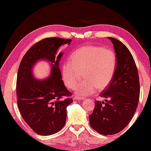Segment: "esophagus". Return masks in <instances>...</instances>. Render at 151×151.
Here are the masks:
<instances>
[{
    "mask_svg": "<svg viewBox=\"0 0 151 151\" xmlns=\"http://www.w3.org/2000/svg\"><path fill=\"white\" fill-rule=\"evenodd\" d=\"M85 98L83 97H80V96H74L73 100H84Z\"/></svg>",
    "mask_w": 151,
    "mask_h": 151,
    "instance_id": "1",
    "label": "esophagus"
}]
</instances>
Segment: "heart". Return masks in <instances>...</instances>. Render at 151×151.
Masks as SVG:
<instances>
[{
	"label": "heart",
	"mask_w": 151,
	"mask_h": 151,
	"mask_svg": "<svg viewBox=\"0 0 151 151\" xmlns=\"http://www.w3.org/2000/svg\"><path fill=\"white\" fill-rule=\"evenodd\" d=\"M116 67V55L112 49L86 45L73 51L70 61L63 64L61 75L67 87L74 89L82 73L84 79L77 86L76 93L88 96L109 86Z\"/></svg>",
	"instance_id": "1"
}]
</instances>
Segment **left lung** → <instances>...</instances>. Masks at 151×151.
Instances as JSON below:
<instances>
[{
	"label": "left lung",
	"instance_id": "1",
	"mask_svg": "<svg viewBox=\"0 0 151 151\" xmlns=\"http://www.w3.org/2000/svg\"><path fill=\"white\" fill-rule=\"evenodd\" d=\"M108 38L116 55V70L108 89L100 93L108 100L96 101L93 112L89 116L93 129L106 136L116 134L127 127L137 110L140 96L138 73L131 53L119 40Z\"/></svg>",
	"mask_w": 151,
	"mask_h": 151
}]
</instances>
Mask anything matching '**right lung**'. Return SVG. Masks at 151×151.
Masks as SVG:
<instances>
[{
  "instance_id": "1",
  "label": "right lung",
  "mask_w": 151,
  "mask_h": 151,
  "mask_svg": "<svg viewBox=\"0 0 151 151\" xmlns=\"http://www.w3.org/2000/svg\"><path fill=\"white\" fill-rule=\"evenodd\" d=\"M71 41L58 37L43 39L29 49L20 63L17 79V105L24 120L38 134H55L65 124L67 107L73 100H62L71 93L64 85L59 70L63 53L58 55V51ZM41 60L50 63L51 72L47 78L37 80L32 69Z\"/></svg>"
}]
</instances>
